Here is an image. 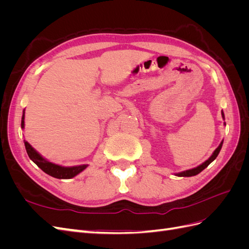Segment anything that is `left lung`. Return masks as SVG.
<instances>
[{
    "instance_id": "8db88e82",
    "label": "left lung",
    "mask_w": 249,
    "mask_h": 249,
    "mask_svg": "<svg viewBox=\"0 0 249 249\" xmlns=\"http://www.w3.org/2000/svg\"><path fill=\"white\" fill-rule=\"evenodd\" d=\"M222 117L224 118L223 112H222ZM222 143H223V141L220 143L219 146H218V147L215 149V152L213 153V155L211 156L205 163H202L201 165H199V166H197L196 168H193V169H189V170H186V171H183V172L177 173V176H178V177H193V176H196V175H198L199 172H201L203 169H205L206 167H208V166H209V164H211V163H212V162L216 159L217 156H218V154H219V152H220L221 147H222Z\"/></svg>"
}]
</instances>
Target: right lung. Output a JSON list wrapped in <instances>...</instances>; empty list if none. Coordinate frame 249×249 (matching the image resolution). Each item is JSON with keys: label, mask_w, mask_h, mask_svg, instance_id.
<instances>
[{"label": "right lung", "mask_w": 249, "mask_h": 249, "mask_svg": "<svg viewBox=\"0 0 249 249\" xmlns=\"http://www.w3.org/2000/svg\"><path fill=\"white\" fill-rule=\"evenodd\" d=\"M24 119H25V114H22V117H21V127H22V129H24V125H25ZM24 142H25L27 154H28L30 159H31L42 171L48 173L49 176H51L53 178H71L73 177H76L77 175H79L81 171H83L88 166V165H80V166L63 167V166H60V165L51 163V162L47 161L46 159H43V158L38 153H37L36 150L31 145H30L26 140Z\"/></svg>", "instance_id": "1"}]
</instances>
